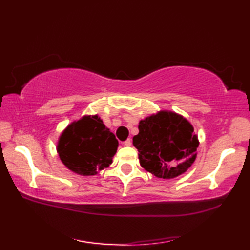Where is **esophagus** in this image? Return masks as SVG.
I'll return each instance as SVG.
<instances>
[{"instance_id":"obj_1","label":"esophagus","mask_w":250,"mask_h":250,"mask_svg":"<svg viewBox=\"0 0 250 250\" xmlns=\"http://www.w3.org/2000/svg\"><path fill=\"white\" fill-rule=\"evenodd\" d=\"M131 144H132L131 139H128V140L124 142V145H125V146H131Z\"/></svg>"}]
</instances>
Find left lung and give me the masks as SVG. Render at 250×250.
<instances>
[{
    "instance_id": "1",
    "label": "left lung",
    "mask_w": 250,
    "mask_h": 250,
    "mask_svg": "<svg viewBox=\"0 0 250 250\" xmlns=\"http://www.w3.org/2000/svg\"><path fill=\"white\" fill-rule=\"evenodd\" d=\"M133 145L141 166L159 178H174L185 173L195 160L198 136L184 117L160 111L141 120Z\"/></svg>"
}]
</instances>
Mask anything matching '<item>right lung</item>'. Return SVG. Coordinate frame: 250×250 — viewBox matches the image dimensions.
Segmentation results:
<instances>
[{
	"mask_svg": "<svg viewBox=\"0 0 250 250\" xmlns=\"http://www.w3.org/2000/svg\"><path fill=\"white\" fill-rule=\"evenodd\" d=\"M118 141L98 116H86L63 132L58 144L61 161L79 175L97 174L113 162Z\"/></svg>",
	"mask_w": 250,
	"mask_h": 250,
	"instance_id": "add662e5",
	"label": "right lung"
}]
</instances>
